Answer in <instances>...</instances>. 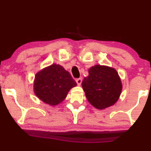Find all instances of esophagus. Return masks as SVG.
Returning <instances> with one entry per match:
<instances>
[{"label":"esophagus","instance_id":"34e87169","mask_svg":"<svg viewBox=\"0 0 151 151\" xmlns=\"http://www.w3.org/2000/svg\"><path fill=\"white\" fill-rule=\"evenodd\" d=\"M81 81H82V79H81V78H79V79H76V82H77V84L78 86H80L81 85Z\"/></svg>","mask_w":151,"mask_h":151}]
</instances>
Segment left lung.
I'll return each mask as SVG.
<instances>
[{
    "instance_id": "1",
    "label": "left lung",
    "mask_w": 151,
    "mask_h": 151,
    "mask_svg": "<svg viewBox=\"0 0 151 151\" xmlns=\"http://www.w3.org/2000/svg\"><path fill=\"white\" fill-rule=\"evenodd\" d=\"M88 101L98 109H105L116 103L123 85L117 71L105 65H94L81 83Z\"/></svg>"
}]
</instances>
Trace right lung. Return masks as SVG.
Masks as SVG:
<instances>
[{
	"mask_svg": "<svg viewBox=\"0 0 151 151\" xmlns=\"http://www.w3.org/2000/svg\"><path fill=\"white\" fill-rule=\"evenodd\" d=\"M76 86L68 71L61 65L52 64L36 73L33 91L39 99L55 106L62 103L70 90Z\"/></svg>",
	"mask_w": 151,
	"mask_h": 151,
	"instance_id": "obj_1",
	"label": "right lung"
}]
</instances>
